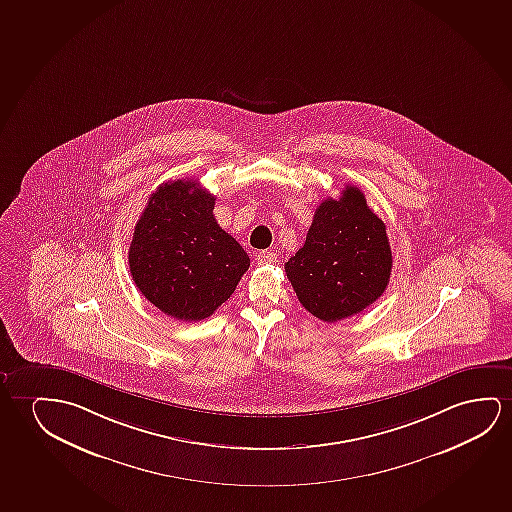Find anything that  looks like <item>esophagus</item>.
Segmentation results:
<instances>
[{
	"label": "esophagus",
	"instance_id": "esophagus-1",
	"mask_svg": "<svg viewBox=\"0 0 512 512\" xmlns=\"http://www.w3.org/2000/svg\"><path fill=\"white\" fill-rule=\"evenodd\" d=\"M273 262H276V253L275 252H260L259 255H257V264L259 266H266V264H273Z\"/></svg>",
	"mask_w": 512,
	"mask_h": 512
}]
</instances>
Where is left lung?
<instances>
[{
    "label": "left lung",
    "instance_id": "obj_1",
    "mask_svg": "<svg viewBox=\"0 0 512 512\" xmlns=\"http://www.w3.org/2000/svg\"><path fill=\"white\" fill-rule=\"evenodd\" d=\"M393 253L382 222L364 193L345 186L340 199L322 200L285 273L313 317L338 322L363 312L384 294Z\"/></svg>",
    "mask_w": 512,
    "mask_h": 512
}]
</instances>
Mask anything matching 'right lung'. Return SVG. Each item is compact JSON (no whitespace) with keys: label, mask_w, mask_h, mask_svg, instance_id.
<instances>
[{"label":"right lung","mask_w":512,"mask_h":512,"mask_svg":"<svg viewBox=\"0 0 512 512\" xmlns=\"http://www.w3.org/2000/svg\"><path fill=\"white\" fill-rule=\"evenodd\" d=\"M215 195L193 179L156 188L135 225L128 252L137 289L160 312L208 319L250 267L243 246L216 222Z\"/></svg>","instance_id":"right-lung-1"}]
</instances>
